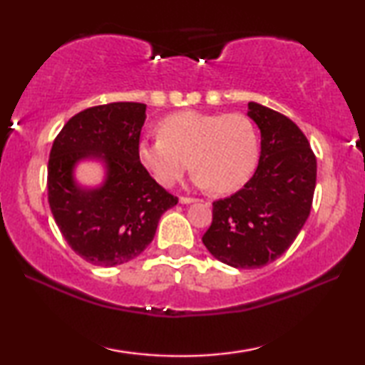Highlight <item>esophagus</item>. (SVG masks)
<instances>
[{
    "label": "esophagus",
    "mask_w": 365,
    "mask_h": 365,
    "mask_svg": "<svg viewBox=\"0 0 365 365\" xmlns=\"http://www.w3.org/2000/svg\"><path fill=\"white\" fill-rule=\"evenodd\" d=\"M196 197H190V196H180V202L182 205H191V202H196Z\"/></svg>",
    "instance_id": "34e87169"
}]
</instances>
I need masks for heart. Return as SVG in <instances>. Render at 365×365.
<instances>
[{
	"instance_id": "1",
	"label": "heart",
	"mask_w": 365,
	"mask_h": 365,
	"mask_svg": "<svg viewBox=\"0 0 365 365\" xmlns=\"http://www.w3.org/2000/svg\"><path fill=\"white\" fill-rule=\"evenodd\" d=\"M159 135L140 141L138 159L165 188L174 187L191 168L196 187L233 193L257 165V132L245 114L182 110L159 123Z\"/></svg>"
}]
</instances>
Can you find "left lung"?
Returning a JSON list of instances; mask_svg holds the SVG:
<instances>
[{"mask_svg":"<svg viewBox=\"0 0 365 365\" xmlns=\"http://www.w3.org/2000/svg\"><path fill=\"white\" fill-rule=\"evenodd\" d=\"M261 130L259 164L242 190L212 202L202 243L220 262L257 269L280 257L311 212L317 160L304 133L287 115L248 103Z\"/></svg>","mask_w":365,"mask_h":365,"instance_id":"1","label":"left lung"}]
</instances>
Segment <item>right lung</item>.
<instances>
[{"label":"right lung","mask_w":365,"mask_h":365,"mask_svg":"<svg viewBox=\"0 0 365 365\" xmlns=\"http://www.w3.org/2000/svg\"><path fill=\"white\" fill-rule=\"evenodd\" d=\"M143 103H109L67 120L48 160V201L67 245L86 262L113 267L140 256L160 215L178 197L148 174L138 159L146 119ZM101 160L107 177L83 189L73 178L80 160Z\"/></svg>","instance_id":"add662e5"}]
</instances>
